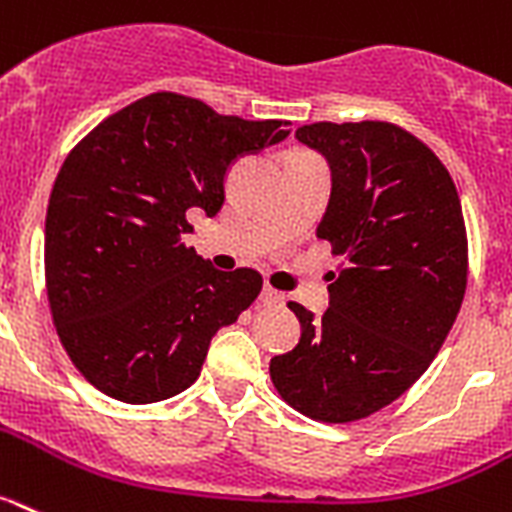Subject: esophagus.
Here are the masks:
<instances>
[{"label": "esophagus", "instance_id": "obj_1", "mask_svg": "<svg viewBox=\"0 0 512 512\" xmlns=\"http://www.w3.org/2000/svg\"><path fill=\"white\" fill-rule=\"evenodd\" d=\"M261 303L264 305H285V292L274 290V287L266 285L264 292H261Z\"/></svg>", "mask_w": 512, "mask_h": 512}]
</instances>
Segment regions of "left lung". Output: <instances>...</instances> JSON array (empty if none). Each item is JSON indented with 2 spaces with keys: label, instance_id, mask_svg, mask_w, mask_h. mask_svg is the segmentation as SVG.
Here are the masks:
<instances>
[{
  "label": "left lung",
  "instance_id": "1",
  "mask_svg": "<svg viewBox=\"0 0 512 512\" xmlns=\"http://www.w3.org/2000/svg\"><path fill=\"white\" fill-rule=\"evenodd\" d=\"M295 137L331 165L316 233L344 261L321 318L287 303L300 342L269 375L295 412L344 425L399 399L440 352L464 303L466 222L448 168L401 126L318 121Z\"/></svg>",
  "mask_w": 512,
  "mask_h": 512
}]
</instances>
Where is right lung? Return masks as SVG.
<instances>
[{"label":"right lung","mask_w":512,"mask_h":512,"mask_svg":"<svg viewBox=\"0 0 512 512\" xmlns=\"http://www.w3.org/2000/svg\"><path fill=\"white\" fill-rule=\"evenodd\" d=\"M287 129L152 93L74 144L48 199L43 264L56 334L98 391L124 404L186 391L212 336L259 298L256 269L220 272L181 238L189 212H220L235 157Z\"/></svg>","instance_id":"obj_1"}]
</instances>
